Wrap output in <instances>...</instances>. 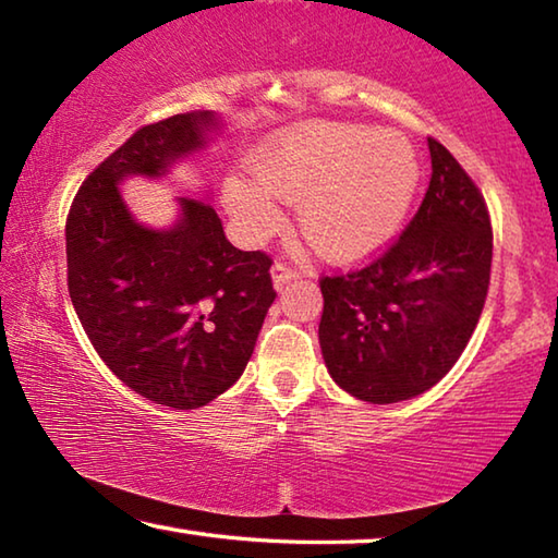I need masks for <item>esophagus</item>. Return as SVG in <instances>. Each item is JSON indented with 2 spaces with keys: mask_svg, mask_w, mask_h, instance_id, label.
<instances>
[{
  "mask_svg": "<svg viewBox=\"0 0 558 558\" xmlns=\"http://www.w3.org/2000/svg\"><path fill=\"white\" fill-rule=\"evenodd\" d=\"M270 276H272V282H276V290H280L282 286H288L290 280L298 278V270H292L290 266H286V263H276V266L270 268Z\"/></svg>",
  "mask_w": 558,
  "mask_h": 558,
  "instance_id": "34e87169",
  "label": "esophagus"
}]
</instances>
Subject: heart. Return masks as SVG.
Here are the masks:
<instances>
[{
  "label": "heart",
  "instance_id": "heart-1",
  "mask_svg": "<svg viewBox=\"0 0 558 558\" xmlns=\"http://www.w3.org/2000/svg\"><path fill=\"white\" fill-rule=\"evenodd\" d=\"M251 177L223 182V206L245 239L282 229V206L300 204V229L317 256L356 266L401 233L421 186V159L399 132L349 122H305L251 157Z\"/></svg>",
  "mask_w": 558,
  "mask_h": 558
}]
</instances>
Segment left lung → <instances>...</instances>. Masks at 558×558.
Wrapping results in <instances>:
<instances>
[{
  "mask_svg": "<svg viewBox=\"0 0 558 558\" xmlns=\"http://www.w3.org/2000/svg\"><path fill=\"white\" fill-rule=\"evenodd\" d=\"M430 184L389 251L347 276L323 278L319 347L339 389L399 403L436 386L468 347L483 313L493 226L483 194L428 137Z\"/></svg>",
  "mask_w": 558,
  "mask_h": 558,
  "instance_id": "8db88e82",
  "label": "left lung"
}]
</instances>
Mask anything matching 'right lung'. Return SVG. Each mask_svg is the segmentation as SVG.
Listing matches in <instances>:
<instances>
[{"label":"right lung","mask_w":558,"mask_h":558,"mask_svg":"<svg viewBox=\"0 0 558 558\" xmlns=\"http://www.w3.org/2000/svg\"><path fill=\"white\" fill-rule=\"evenodd\" d=\"M219 128L211 110L140 128L88 174L65 221L69 292L90 344L132 391L177 411L239 381L276 300L272 260L231 245L206 199L177 196L167 229L140 223L120 184L167 177Z\"/></svg>","instance_id":"add662e5"}]
</instances>
